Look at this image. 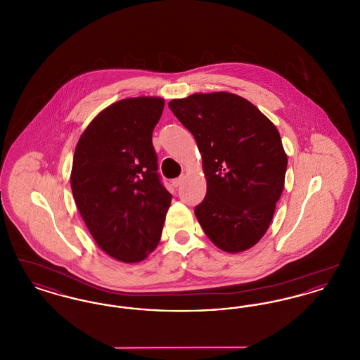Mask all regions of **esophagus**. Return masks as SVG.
I'll list each match as a JSON object with an SVG mask.
<instances>
[{"mask_svg": "<svg viewBox=\"0 0 360 360\" xmlns=\"http://www.w3.org/2000/svg\"><path fill=\"white\" fill-rule=\"evenodd\" d=\"M182 181H184V176H179V178H175V179H172V186H174V188H178V186L182 184Z\"/></svg>", "mask_w": 360, "mask_h": 360, "instance_id": "1", "label": "esophagus"}]
</instances>
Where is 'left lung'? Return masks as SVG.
<instances>
[{
	"mask_svg": "<svg viewBox=\"0 0 360 360\" xmlns=\"http://www.w3.org/2000/svg\"><path fill=\"white\" fill-rule=\"evenodd\" d=\"M169 106L202 156L206 195L194 213L206 236L229 254L254 247L285 186L288 155L276 127L228 91L194 93Z\"/></svg>",
	"mask_w": 360,
	"mask_h": 360,
	"instance_id": "1",
	"label": "left lung"
}]
</instances>
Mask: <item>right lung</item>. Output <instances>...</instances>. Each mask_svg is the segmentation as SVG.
<instances>
[{
    "label": "right lung",
    "mask_w": 360,
    "mask_h": 360,
    "mask_svg": "<svg viewBox=\"0 0 360 360\" xmlns=\"http://www.w3.org/2000/svg\"><path fill=\"white\" fill-rule=\"evenodd\" d=\"M160 97L125 98L87 125L75 147L70 185L94 241L109 257L136 263L159 243L172 195L158 175L153 146Z\"/></svg>",
    "instance_id": "right-lung-1"
}]
</instances>
